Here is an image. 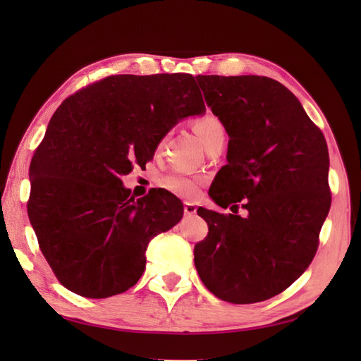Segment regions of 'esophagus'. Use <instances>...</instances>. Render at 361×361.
Listing matches in <instances>:
<instances>
[{"label": "esophagus", "instance_id": "34e87169", "mask_svg": "<svg viewBox=\"0 0 361 361\" xmlns=\"http://www.w3.org/2000/svg\"><path fill=\"white\" fill-rule=\"evenodd\" d=\"M183 212H185V215H195V212H197V207H195V204H192V203H185Z\"/></svg>", "mask_w": 361, "mask_h": 361}]
</instances>
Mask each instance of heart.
I'll list each match as a JSON object with an SVG mask.
<instances>
[{"instance_id":"1","label":"heart","mask_w":361,"mask_h":361,"mask_svg":"<svg viewBox=\"0 0 361 361\" xmlns=\"http://www.w3.org/2000/svg\"><path fill=\"white\" fill-rule=\"evenodd\" d=\"M194 129L200 140L203 141L204 147L209 150L214 146L224 143L226 140V129L220 118L214 114H204L199 118H195ZM202 179L185 176V174L173 173L162 179V185L170 192L179 195L182 199H194L199 194Z\"/></svg>"}]
</instances>
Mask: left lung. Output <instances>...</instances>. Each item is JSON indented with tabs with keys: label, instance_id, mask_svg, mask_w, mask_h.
I'll return each mask as SVG.
<instances>
[{
	"label": "left lung",
	"instance_id": "obj_1",
	"mask_svg": "<svg viewBox=\"0 0 361 361\" xmlns=\"http://www.w3.org/2000/svg\"><path fill=\"white\" fill-rule=\"evenodd\" d=\"M197 82L231 137L228 164L209 195L233 214L197 209L209 232L194 245V265L220 300L265 301L288 289L318 251L331 204L329 147L276 80L199 75ZM239 209L247 215L238 216Z\"/></svg>",
	"mask_w": 361,
	"mask_h": 361
}]
</instances>
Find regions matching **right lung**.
Wrapping results in <instances>:
<instances>
[{"mask_svg": "<svg viewBox=\"0 0 361 361\" xmlns=\"http://www.w3.org/2000/svg\"><path fill=\"white\" fill-rule=\"evenodd\" d=\"M206 110L190 73L111 75L71 94L31 159L30 223L61 285L85 298L133 288L146 248L178 224L169 191L134 200L122 176L146 166L167 130Z\"/></svg>", "mask_w": 361, "mask_h": 361, "instance_id": "obj_1", "label": "right lung"}]
</instances>
